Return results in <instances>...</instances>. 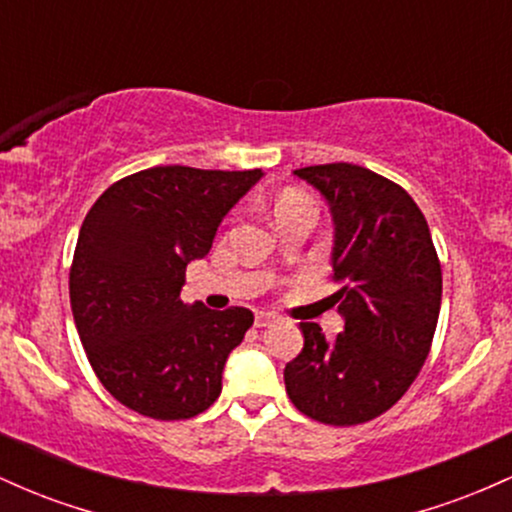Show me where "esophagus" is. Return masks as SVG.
<instances>
[{
    "label": "esophagus",
    "mask_w": 512,
    "mask_h": 512,
    "mask_svg": "<svg viewBox=\"0 0 512 512\" xmlns=\"http://www.w3.org/2000/svg\"><path fill=\"white\" fill-rule=\"evenodd\" d=\"M272 322H276L274 313H264V310H257L255 313V327H269Z\"/></svg>",
    "instance_id": "obj_1"
}]
</instances>
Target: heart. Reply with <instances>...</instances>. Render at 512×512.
Listing matches in <instances>:
<instances>
[{"instance_id":"obj_1","label":"heart","mask_w":512,"mask_h":512,"mask_svg":"<svg viewBox=\"0 0 512 512\" xmlns=\"http://www.w3.org/2000/svg\"><path fill=\"white\" fill-rule=\"evenodd\" d=\"M293 211H313V207H310L308 199H303L298 195H284L279 202H276L274 219H279V216H286V214H293Z\"/></svg>"}]
</instances>
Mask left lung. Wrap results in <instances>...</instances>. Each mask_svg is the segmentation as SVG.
Listing matches in <instances>:
<instances>
[{
  "mask_svg": "<svg viewBox=\"0 0 512 512\" xmlns=\"http://www.w3.org/2000/svg\"><path fill=\"white\" fill-rule=\"evenodd\" d=\"M320 190L334 219L332 303L344 332L327 342L301 322L303 351L286 363V395L320 424L356 426L395 407L419 375L436 334L443 274L428 223L397 182L354 166L293 170Z\"/></svg>",
  "mask_w": 512,
  "mask_h": 512,
  "instance_id": "left-lung-1",
  "label": "left lung"
}]
</instances>
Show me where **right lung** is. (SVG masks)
<instances>
[{
    "label": "right lung",
    "mask_w": 512,
    "mask_h": 512,
    "mask_svg": "<svg viewBox=\"0 0 512 512\" xmlns=\"http://www.w3.org/2000/svg\"><path fill=\"white\" fill-rule=\"evenodd\" d=\"M262 178L252 170L156 166L113 182L81 223L69 301L105 390L158 421L192 419L221 395L226 358L255 317L248 308L182 303L185 269Z\"/></svg>",
    "instance_id": "1"
}]
</instances>
